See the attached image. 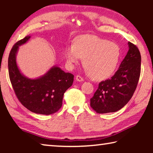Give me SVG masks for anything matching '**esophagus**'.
Segmentation results:
<instances>
[{"label":"esophagus","instance_id":"1","mask_svg":"<svg viewBox=\"0 0 153 153\" xmlns=\"http://www.w3.org/2000/svg\"><path fill=\"white\" fill-rule=\"evenodd\" d=\"M76 79L77 82H83L84 81V79H83V77H81L80 76H77L76 77Z\"/></svg>","mask_w":153,"mask_h":153}]
</instances>
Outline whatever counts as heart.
<instances>
[{
	"label": "heart",
	"mask_w": 153,
	"mask_h": 153,
	"mask_svg": "<svg viewBox=\"0 0 153 153\" xmlns=\"http://www.w3.org/2000/svg\"><path fill=\"white\" fill-rule=\"evenodd\" d=\"M67 64L74 67L84 59V65L95 80H104L114 74L120 58L117 44L94 35L79 36L64 50Z\"/></svg>",
	"instance_id": "heart-1"
}]
</instances>
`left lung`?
<instances>
[{
  "mask_svg": "<svg viewBox=\"0 0 153 153\" xmlns=\"http://www.w3.org/2000/svg\"><path fill=\"white\" fill-rule=\"evenodd\" d=\"M129 50L114 76L98 84L90 99L98 113H113L123 108L132 97L140 75L141 55L138 47L128 42Z\"/></svg>",
  "mask_w": 153,
  "mask_h": 153,
  "instance_id": "8db88e82",
  "label": "left lung"
}]
</instances>
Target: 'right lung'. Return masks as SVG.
Segmentation results:
<instances>
[{
	"label": "right lung",
	"mask_w": 153,
	"mask_h": 153,
	"mask_svg": "<svg viewBox=\"0 0 153 153\" xmlns=\"http://www.w3.org/2000/svg\"><path fill=\"white\" fill-rule=\"evenodd\" d=\"M30 38L27 36L13 46L8 59L9 78L20 102L33 113L51 115L60 109L64 93L74 82L73 74L53 66L38 78L30 79L21 73L16 62L19 46Z\"/></svg>",
	"instance_id": "right-lung-1"
}]
</instances>
